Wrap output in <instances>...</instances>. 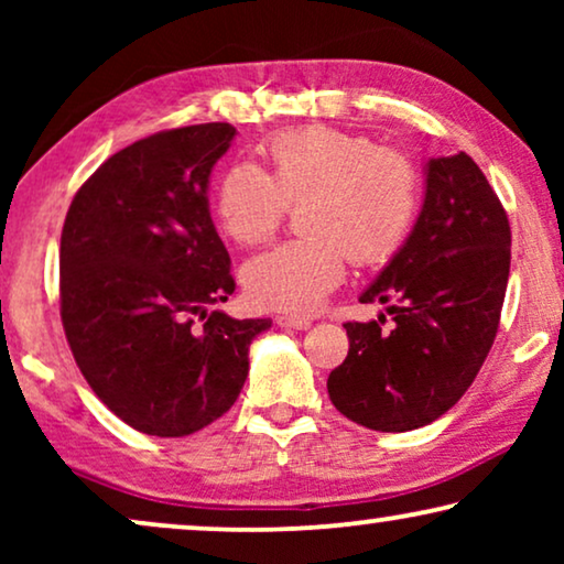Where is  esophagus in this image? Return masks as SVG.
Segmentation results:
<instances>
[{
    "label": "esophagus",
    "mask_w": 564,
    "mask_h": 564,
    "mask_svg": "<svg viewBox=\"0 0 564 564\" xmlns=\"http://www.w3.org/2000/svg\"><path fill=\"white\" fill-rule=\"evenodd\" d=\"M276 326L290 328V330H307L313 326V321L311 318H292V315H280V318H276Z\"/></svg>",
    "instance_id": "esophagus-1"
}]
</instances>
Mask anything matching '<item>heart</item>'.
I'll list each match as a JSON object with an SVG mask.
<instances>
[{
    "instance_id": "obj_1",
    "label": "heart",
    "mask_w": 564,
    "mask_h": 564,
    "mask_svg": "<svg viewBox=\"0 0 564 564\" xmlns=\"http://www.w3.org/2000/svg\"><path fill=\"white\" fill-rule=\"evenodd\" d=\"M269 174L238 161L220 176L215 213L234 241H267L284 205H300L303 238L243 267L257 307L311 315L344 282L349 259L380 264L400 251L419 213V174L403 153L338 128H300L269 141Z\"/></svg>"
}]
</instances>
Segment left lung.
I'll return each instance as SVG.
<instances>
[{
  "label": "left lung",
  "instance_id": "left-lung-1",
  "mask_svg": "<svg viewBox=\"0 0 564 564\" xmlns=\"http://www.w3.org/2000/svg\"><path fill=\"white\" fill-rule=\"evenodd\" d=\"M511 269V228L465 151L429 159L411 236L361 292L380 321L346 323L349 354L328 375L336 411L372 431L442 419L480 372L496 338Z\"/></svg>",
  "mask_w": 564,
  "mask_h": 564
}]
</instances>
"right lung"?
Listing matches in <instances>:
<instances>
[{
    "instance_id": "obj_1",
    "label": "right lung",
    "mask_w": 564,
    "mask_h": 564,
    "mask_svg": "<svg viewBox=\"0 0 564 564\" xmlns=\"http://www.w3.org/2000/svg\"><path fill=\"white\" fill-rule=\"evenodd\" d=\"M228 122L164 130L105 161L61 234V321L76 365L110 411L149 436L220 419L249 375L269 318L213 311L234 295L210 218V174Z\"/></svg>"
}]
</instances>
